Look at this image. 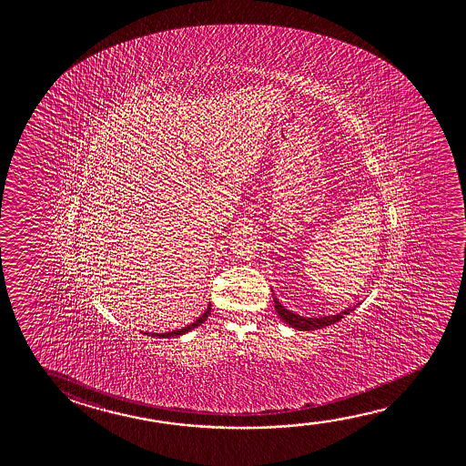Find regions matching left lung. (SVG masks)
Here are the masks:
<instances>
[{
	"label": "left lung",
	"instance_id": "8db88e82",
	"mask_svg": "<svg viewBox=\"0 0 466 466\" xmlns=\"http://www.w3.org/2000/svg\"><path fill=\"white\" fill-rule=\"evenodd\" d=\"M273 298H275L276 312L281 317V320L288 323L292 329H300V331H310V329L329 327L336 321L341 320L344 315H350L356 309V306L350 307V309H344L343 312L335 313V315H325V317H302L298 313L290 312L286 307L282 306L281 302L276 298L275 292H273Z\"/></svg>",
	"mask_w": 466,
	"mask_h": 466
}]
</instances>
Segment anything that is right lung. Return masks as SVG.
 Instances as JSON below:
<instances>
[{
    "mask_svg": "<svg viewBox=\"0 0 466 466\" xmlns=\"http://www.w3.org/2000/svg\"><path fill=\"white\" fill-rule=\"evenodd\" d=\"M209 313H211V304L208 306L207 310L199 315L197 320L190 323V325H187L184 329H174V331H167V333H151V336H159V338H174V336L185 335V333H188L191 329H197L199 327L203 321L207 320L208 317H209Z\"/></svg>",
    "mask_w": 466,
    "mask_h": 466,
    "instance_id": "right-lung-1",
    "label": "right lung"
}]
</instances>
